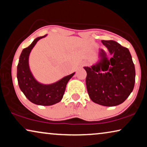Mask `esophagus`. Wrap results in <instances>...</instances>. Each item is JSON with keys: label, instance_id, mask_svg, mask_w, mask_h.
Segmentation results:
<instances>
[{"label": "esophagus", "instance_id": "esophagus-1", "mask_svg": "<svg viewBox=\"0 0 147 147\" xmlns=\"http://www.w3.org/2000/svg\"><path fill=\"white\" fill-rule=\"evenodd\" d=\"M87 65V63L85 62H83V63H82V64H81L82 66H85V65Z\"/></svg>", "mask_w": 147, "mask_h": 147}]
</instances>
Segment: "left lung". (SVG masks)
Here are the masks:
<instances>
[{
  "label": "left lung",
  "instance_id": "8db88e82",
  "mask_svg": "<svg viewBox=\"0 0 147 147\" xmlns=\"http://www.w3.org/2000/svg\"><path fill=\"white\" fill-rule=\"evenodd\" d=\"M111 55L108 59L101 49V59L91 67H84L87 76L86 84L90 99L104 106L122 104L133 91L135 82V69L131 53L112 40H102ZM102 71H108L102 74Z\"/></svg>",
  "mask_w": 147,
  "mask_h": 147
}]
</instances>
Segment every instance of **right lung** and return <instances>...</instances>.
I'll list each match as a JSON object with an SVG mask.
<instances>
[{"mask_svg": "<svg viewBox=\"0 0 147 147\" xmlns=\"http://www.w3.org/2000/svg\"><path fill=\"white\" fill-rule=\"evenodd\" d=\"M45 36L35 39L31 45L22 50L17 67V78L20 88L30 102L40 106H51L62 100L67 84L75 73L48 85L40 84L35 79L28 64L29 55L37 41Z\"/></svg>", "mask_w": 147, "mask_h": 147, "instance_id": "obj_1", "label": "right lung"}]
</instances>
